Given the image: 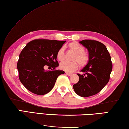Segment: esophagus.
Instances as JSON below:
<instances>
[{
  "mask_svg": "<svg viewBox=\"0 0 129 129\" xmlns=\"http://www.w3.org/2000/svg\"><path fill=\"white\" fill-rule=\"evenodd\" d=\"M65 73H66V75H67L68 76H71V75H72V73H68V72H65Z\"/></svg>",
  "mask_w": 129,
  "mask_h": 129,
  "instance_id": "esophagus-1",
  "label": "esophagus"
}]
</instances>
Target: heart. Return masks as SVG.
<instances>
[{
    "label": "heart",
    "instance_id": "1",
    "mask_svg": "<svg viewBox=\"0 0 129 129\" xmlns=\"http://www.w3.org/2000/svg\"><path fill=\"white\" fill-rule=\"evenodd\" d=\"M68 48L70 50L75 53L73 56V62L64 61L61 62L60 65V68L63 71L67 72H72L78 68L79 62L81 67H84L87 64L89 60L88 54L84 52V48L77 42H71L68 45ZM56 57L57 60L62 61L64 60L65 53L64 49L61 48L57 51Z\"/></svg>",
    "mask_w": 129,
    "mask_h": 129
}]
</instances>
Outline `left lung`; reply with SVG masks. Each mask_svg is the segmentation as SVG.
<instances>
[{
    "label": "left lung",
    "mask_w": 129,
    "mask_h": 129,
    "mask_svg": "<svg viewBox=\"0 0 129 129\" xmlns=\"http://www.w3.org/2000/svg\"><path fill=\"white\" fill-rule=\"evenodd\" d=\"M87 49L89 60L77 74L78 83L73 85L76 93L81 97H88L99 93L110 80L112 69L111 56L106 46L95 40H84L79 42Z\"/></svg>",
    "instance_id": "left-lung-1"
}]
</instances>
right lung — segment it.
<instances>
[{
  "mask_svg": "<svg viewBox=\"0 0 129 129\" xmlns=\"http://www.w3.org/2000/svg\"><path fill=\"white\" fill-rule=\"evenodd\" d=\"M65 42L38 39L26 45L20 52L17 63L19 79L26 89L38 95L52 90L58 76L65 73L55 68L58 66L57 52ZM46 65L52 71L45 70Z\"/></svg>",
  "mask_w": 129,
  "mask_h": 129,
  "instance_id": "add662e5",
  "label": "right lung"
}]
</instances>
